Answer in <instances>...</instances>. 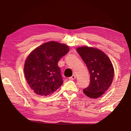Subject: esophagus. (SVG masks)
<instances>
[{
  "label": "esophagus",
  "mask_w": 131,
  "mask_h": 131,
  "mask_svg": "<svg viewBox=\"0 0 131 131\" xmlns=\"http://www.w3.org/2000/svg\"><path fill=\"white\" fill-rule=\"evenodd\" d=\"M75 79V75H73L70 77H69V79H70V80H74V79Z\"/></svg>",
  "instance_id": "34e87169"
}]
</instances>
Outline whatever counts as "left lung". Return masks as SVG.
I'll list each match as a JSON object with an SVG mask.
<instances>
[{
	"instance_id": "left-lung-1",
	"label": "left lung",
	"mask_w": 131,
	"mask_h": 131,
	"mask_svg": "<svg viewBox=\"0 0 131 131\" xmlns=\"http://www.w3.org/2000/svg\"><path fill=\"white\" fill-rule=\"evenodd\" d=\"M77 51L86 63L90 77V83L83 89V93L89 98H98L109 89L113 81L114 70L111 61L97 49L83 47L78 48Z\"/></svg>"
}]
</instances>
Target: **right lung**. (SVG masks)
<instances>
[{"label": "right lung", "mask_w": 131, "mask_h": 131, "mask_svg": "<svg viewBox=\"0 0 131 131\" xmlns=\"http://www.w3.org/2000/svg\"><path fill=\"white\" fill-rule=\"evenodd\" d=\"M69 50L65 44L50 41L36 48L28 56L24 69L25 77L36 94L49 95L62 85L58 62Z\"/></svg>", "instance_id": "right-lung-1"}]
</instances>
